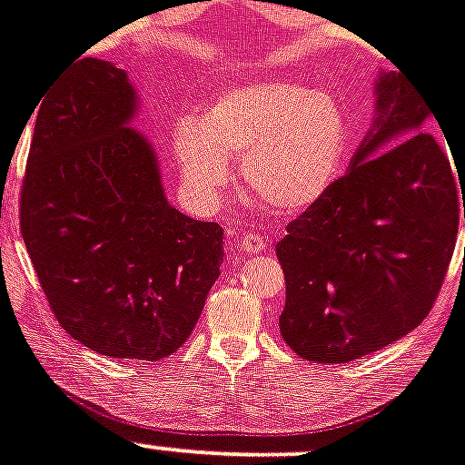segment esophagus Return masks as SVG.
Wrapping results in <instances>:
<instances>
[{"label":"esophagus","mask_w":465,"mask_h":465,"mask_svg":"<svg viewBox=\"0 0 465 465\" xmlns=\"http://www.w3.org/2000/svg\"><path fill=\"white\" fill-rule=\"evenodd\" d=\"M269 249V240L264 235H255V232H246L242 237V251L244 253H262Z\"/></svg>","instance_id":"obj_1"}]
</instances>
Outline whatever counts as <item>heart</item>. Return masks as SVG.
Segmentation results:
<instances>
[{
  "label": "heart",
  "instance_id": "1",
  "mask_svg": "<svg viewBox=\"0 0 465 465\" xmlns=\"http://www.w3.org/2000/svg\"><path fill=\"white\" fill-rule=\"evenodd\" d=\"M347 123L329 95L290 82L232 88L198 121H180L173 154L198 207H216L235 183L228 157L258 201L299 214L324 198L342 169Z\"/></svg>",
  "mask_w": 465,
  "mask_h": 465
}]
</instances>
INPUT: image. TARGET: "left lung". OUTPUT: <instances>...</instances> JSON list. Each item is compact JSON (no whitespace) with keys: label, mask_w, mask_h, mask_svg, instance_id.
I'll return each instance as SVG.
<instances>
[{"label":"left lung","mask_w":465,"mask_h":465,"mask_svg":"<svg viewBox=\"0 0 465 465\" xmlns=\"http://www.w3.org/2000/svg\"><path fill=\"white\" fill-rule=\"evenodd\" d=\"M377 93L351 169L276 244L281 335L306 361L349 362L413 331L443 287L461 201L465 216L461 171L424 130L431 107L401 73L383 74Z\"/></svg>","instance_id":"obj_1"}]
</instances>
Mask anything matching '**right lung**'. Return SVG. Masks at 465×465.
<instances>
[{"mask_svg":"<svg viewBox=\"0 0 465 465\" xmlns=\"http://www.w3.org/2000/svg\"><path fill=\"white\" fill-rule=\"evenodd\" d=\"M134 88L79 59L38 104L20 230L68 335L109 358L162 361L192 335L223 262V230L169 205Z\"/></svg>","mask_w":465,"mask_h":465,"instance_id":"1","label":"right lung"}]
</instances>
